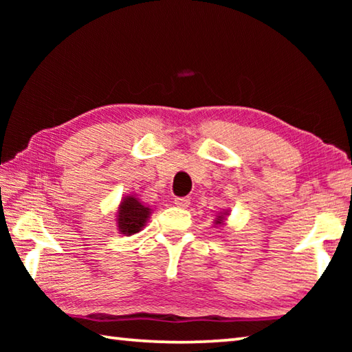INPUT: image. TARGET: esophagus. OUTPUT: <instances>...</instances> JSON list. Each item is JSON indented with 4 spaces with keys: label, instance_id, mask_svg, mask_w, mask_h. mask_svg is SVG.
I'll return each mask as SVG.
<instances>
[{
    "label": "esophagus",
    "instance_id": "1",
    "mask_svg": "<svg viewBox=\"0 0 352 352\" xmlns=\"http://www.w3.org/2000/svg\"><path fill=\"white\" fill-rule=\"evenodd\" d=\"M174 204H175V206L183 208V210H186V208L190 205V200H189L188 197H177V199L174 200Z\"/></svg>",
    "mask_w": 352,
    "mask_h": 352
}]
</instances>
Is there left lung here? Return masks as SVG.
I'll list each match as a JSON object with an SVG mask.
<instances>
[{"instance_id":"left-lung-1","label":"left lung","mask_w":352,"mask_h":352,"mask_svg":"<svg viewBox=\"0 0 352 352\" xmlns=\"http://www.w3.org/2000/svg\"><path fill=\"white\" fill-rule=\"evenodd\" d=\"M228 216H230V212L226 210L220 211L216 216V219H214V226H223L226 220H228Z\"/></svg>"}]
</instances>
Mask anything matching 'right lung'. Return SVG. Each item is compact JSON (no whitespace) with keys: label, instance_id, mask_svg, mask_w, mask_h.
Segmentation results:
<instances>
[{"label":"right lung","instance_id":"obj_1","mask_svg":"<svg viewBox=\"0 0 352 352\" xmlns=\"http://www.w3.org/2000/svg\"><path fill=\"white\" fill-rule=\"evenodd\" d=\"M153 210L144 205L136 194L124 195L119 201L115 214V222L119 234L133 236L142 231L147 225V220L151 219Z\"/></svg>","mask_w":352,"mask_h":352}]
</instances>
